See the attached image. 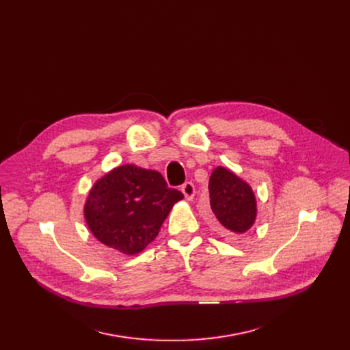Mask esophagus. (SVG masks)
Returning <instances> with one entry per match:
<instances>
[{
  "label": "esophagus",
  "mask_w": 350,
  "mask_h": 350,
  "mask_svg": "<svg viewBox=\"0 0 350 350\" xmlns=\"http://www.w3.org/2000/svg\"><path fill=\"white\" fill-rule=\"evenodd\" d=\"M181 193L184 194V197H185V200H187V201H191V200L194 198V196H196V188H194V184H193V183H189V181L184 183V184L181 185Z\"/></svg>",
  "instance_id": "obj_1"
}]
</instances>
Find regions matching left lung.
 Returning a JSON list of instances; mask_svg holds the SVG:
<instances>
[{"label": "left lung", "instance_id": "1", "mask_svg": "<svg viewBox=\"0 0 350 350\" xmlns=\"http://www.w3.org/2000/svg\"><path fill=\"white\" fill-rule=\"evenodd\" d=\"M211 208L219 224L233 233H245L256 221L257 201L252 188L226 167L209 177Z\"/></svg>", "mask_w": 350, "mask_h": 350}]
</instances>
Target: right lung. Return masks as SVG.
Listing matches in <instances>:
<instances>
[{"label":"right lung","mask_w":350,"mask_h":350,"mask_svg":"<svg viewBox=\"0 0 350 350\" xmlns=\"http://www.w3.org/2000/svg\"><path fill=\"white\" fill-rule=\"evenodd\" d=\"M183 198L159 172L122 165L93 184L83 215L100 243L135 256L156 239L173 205Z\"/></svg>","instance_id":"add662e5"}]
</instances>
